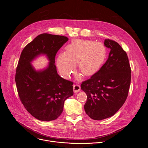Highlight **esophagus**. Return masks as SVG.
<instances>
[{"label": "esophagus", "mask_w": 148, "mask_h": 148, "mask_svg": "<svg viewBox=\"0 0 148 148\" xmlns=\"http://www.w3.org/2000/svg\"><path fill=\"white\" fill-rule=\"evenodd\" d=\"M80 90H81V87L78 84H74L73 86V90L74 92H78L80 91Z\"/></svg>", "instance_id": "1"}]
</instances>
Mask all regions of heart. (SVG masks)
Listing matches in <instances>:
<instances>
[{"mask_svg": "<svg viewBox=\"0 0 148 148\" xmlns=\"http://www.w3.org/2000/svg\"><path fill=\"white\" fill-rule=\"evenodd\" d=\"M107 56V49L101 42L87 40H73L64 53L59 54L57 66L61 74L68 78L74 73L78 62V70L84 75L90 76L102 67ZM81 75L77 77L78 79Z\"/></svg>", "mask_w": 148, "mask_h": 148, "instance_id": "heart-1", "label": "heart"}]
</instances>
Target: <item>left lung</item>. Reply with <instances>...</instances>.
<instances>
[{"label":"left lung","mask_w":148,"mask_h":148,"mask_svg":"<svg viewBox=\"0 0 148 148\" xmlns=\"http://www.w3.org/2000/svg\"><path fill=\"white\" fill-rule=\"evenodd\" d=\"M104 45L110 49L107 61L81 84V90L87 95L84 110L94 120L113 116L125 102L131 84V70L127 54L114 40L105 39Z\"/></svg>","instance_id":"1"}]
</instances>
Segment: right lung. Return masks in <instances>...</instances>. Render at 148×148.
I'll use <instances>...</instances> for the list:
<instances>
[{"instance_id":"obj_1","label":"right lung","mask_w":148,"mask_h":148,"mask_svg":"<svg viewBox=\"0 0 148 148\" xmlns=\"http://www.w3.org/2000/svg\"><path fill=\"white\" fill-rule=\"evenodd\" d=\"M69 40L63 36L43 33L37 36L21 53L15 81L20 99L26 110L36 119L50 121L63 111L64 101L73 94V82L57 73L55 57ZM46 55L49 62L45 69L36 71L31 62Z\"/></svg>"}]
</instances>
